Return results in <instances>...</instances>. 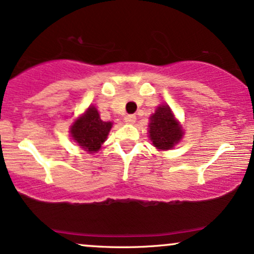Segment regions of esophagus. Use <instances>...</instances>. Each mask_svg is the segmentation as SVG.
Wrapping results in <instances>:
<instances>
[{
	"instance_id": "esophagus-1",
	"label": "esophagus",
	"mask_w": 254,
	"mask_h": 254,
	"mask_svg": "<svg viewBox=\"0 0 254 254\" xmlns=\"http://www.w3.org/2000/svg\"><path fill=\"white\" fill-rule=\"evenodd\" d=\"M136 116L135 115H129V116H127V117L124 118V122L127 124H133L136 122Z\"/></svg>"
}]
</instances>
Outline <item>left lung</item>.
<instances>
[{"mask_svg": "<svg viewBox=\"0 0 254 254\" xmlns=\"http://www.w3.org/2000/svg\"><path fill=\"white\" fill-rule=\"evenodd\" d=\"M149 137L157 149L167 150L174 147L182 138L180 125L167 105H160L150 117Z\"/></svg>", "mask_w": 254, "mask_h": 254, "instance_id": "8db88e82", "label": "left lung"}]
</instances>
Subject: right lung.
<instances>
[{
  "label": "right lung",
  "instance_id": "right-lung-1",
  "mask_svg": "<svg viewBox=\"0 0 254 254\" xmlns=\"http://www.w3.org/2000/svg\"><path fill=\"white\" fill-rule=\"evenodd\" d=\"M111 127L112 123L101 121L98 110L94 106H90L82 117L74 122L70 132L72 138L81 148L89 153H94L100 149Z\"/></svg>",
  "mask_w": 254,
  "mask_h": 254
}]
</instances>
